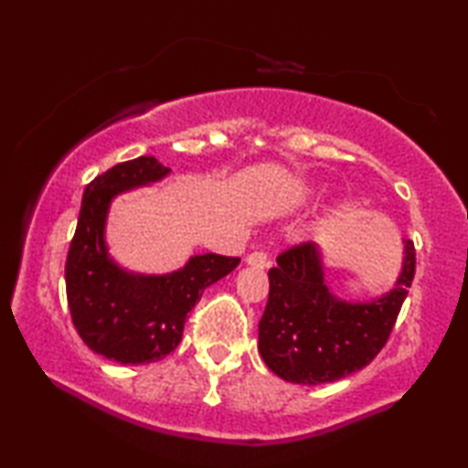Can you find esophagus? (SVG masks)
Returning <instances> with one entry per match:
<instances>
[{
  "label": "esophagus",
  "mask_w": 468,
  "mask_h": 468,
  "mask_svg": "<svg viewBox=\"0 0 468 468\" xmlns=\"http://www.w3.org/2000/svg\"><path fill=\"white\" fill-rule=\"evenodd\" d=\"M246 262L250 266H256V269H269L271 266V258L266 251H251V254H248Z\"/></svg>",
  "instance_id": "34e87169"
}]
</instances>
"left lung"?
Wrapping results in <instances>:
<instances>
[{
    "instance_id": "1",
    "label": "left lung",
    "mask_w": 468,
    "mask_h": 468,
    "mask_svg": "<svg viewBox=\"0 0 468 468\" xmlns=\"http://www.w3.org/2000/svg\"><path fill=\"white\" fill-rule=\"evenodd\" d=\"M417 251L404 239L402 272L391 292L370 302H346L324 283L321 250L300 243L269 271V302L258 324V350L289 383H331L365 368L388 344L412 285Z\"/></svg>"
}]
</instances>
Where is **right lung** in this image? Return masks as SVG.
Segmentation results:
<instances>
[{
	"label": "right lung",
	"instance_id": "obj_1",
	"mask_svg": "<svg viewBox=\"0 0 468 468\" xmlns=\"http://www.w3.org/2000/svg\"><path fill=\"white\" fill-rule=\"evenodd\" d=\"M168 173L154 155H139L95 176L85 187L66 258V298L74 329L89 350L121 365L158 362L173 352L204 289L239 264V258L202 254L175 272L139 274L110 258L103 237L110 202Z\"/></svg>",
	"mask_w": 468,
	"mask_h": 468
}]
</instances>
